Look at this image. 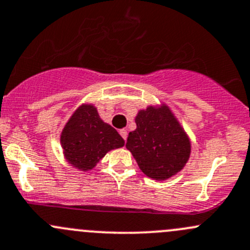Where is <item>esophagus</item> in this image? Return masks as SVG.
Here are the masks:
<instances>
[{"label": "esophagus", "instance_id": "esophagus-1", "mask_svg": "<svg viewBox=\"0 0 250 250\" xmlns=\"http://www.w3.org/2000/svg\"><path fill=\"white\" fill-rule=\"evenodd\" d=\"M120 136L124 138V141H126V138H127V131L124 130V128H123V130H120Z\"/></svg>", "mask_w": 250, "mask_h": 250}]
</instances>
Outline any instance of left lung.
I'll list each match as a JSON object with an SVG mask.
<instances>
[{
    "label": "left lung",
    "mask_w": 250,
    "mask_h": 250,
    "mask_svg": "<svg viewBox=\"0 0 250 250\" xmlns=\"http://www.w3.org/2000/svg\"><path fill=\"white\" fill-rule=\"evenodd\" d=\"M135 131L128 133L126 148L141 171L155 181H166L188 163L191 143L168 106H149L136 115Z\"/></svg>",
    "instance_id": "1"
}]
</instances>
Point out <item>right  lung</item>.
I'll return each mask as SVG.
<instances>
[{"mask_svg": "<svg viewBox=\"0 0 250 250\" xmlns=\"http://www.w3.org/2000/svg\"><path fill=\"white\" fill-rule=\"evenodd\" d=\"M125 144L115 128L100 118L94 104H82L61 132V146L69 165L85 172L112 149Z\"/></svg>", "mask_w": 250, "mask_h": 250, "instance_id": "add662e5", "label": "right lung"}]
</instances>
